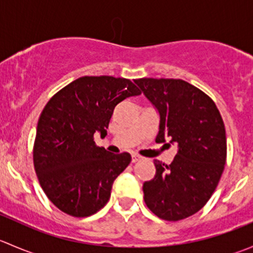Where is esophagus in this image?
Instances as JSON below:
<instances>
[{
    "instance_id": "esophagus-1",
    "label": "esophagus",
    "mask_w": 253,
    "mask_h": 253,
    "mask_svg": "<svg viewBox=\"0 0 253 253\" xmlns=\"http://www.w3.org/2000/svg\"><path fill=\"white\" fill-rule=\"evenodd\" d=\"M141 159L142 158L139 157L138 154H132V163H137V162H139Z\"/></svg>"
}]
</instances>
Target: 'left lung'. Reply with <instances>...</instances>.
I'll return each mask as SVG.
<instances>
[{"instance_id": "obj_1", "label": "left lung", "mask_w": 253, "mask_h": 253, "mask_svg": "<svg viewBox=\"0 0 253 253\" xmlns=\"http://www.w3.org/2000/svg\"><path fill=\"white\" fill-rule=\"evenodd\" d=\"M134 82L159 111L155 142L178 147L171 164L154 160L155 176L143 183L144 202L160 219L182 220L202 209L218 186L226 163L224 121L211 96L182 79Z\"/></svg>"}]
</instances>
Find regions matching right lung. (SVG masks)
<instances>
[{
	"label": "right lung",
	"mask_w": 253,
	"mask_h": 253,
	"mask_svg": "<svg viewBox=\"0 0 253 253\" xmlns=\"http://www.w3.org/2000/svg\"><path fill=\"white\" fill-rule=\"evenodd\" d=\"M139 94L129 79L85 76L63 86L42 109L33 162L42 191L63 213L83 218L108 203L131 155L98 147L94 133L105 137L115 106Z\"/></svg>",
	"instance_id": "obj_1"
}]
</instances>
